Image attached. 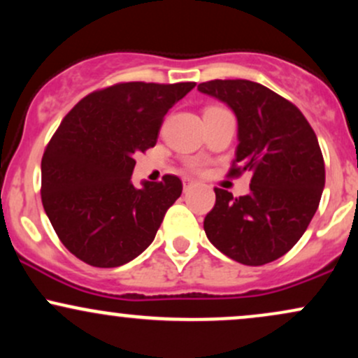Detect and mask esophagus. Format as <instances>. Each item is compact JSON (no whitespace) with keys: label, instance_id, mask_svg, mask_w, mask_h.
<instances>
[{"label":"esophagus","instance_id":"obj_1","mask_svg":"<svg viewBox=\"0 0 358 358\" xmlns=\"http://www.w3.org/2000/svg\"><path fill=\"white\" fill-rule=\"evenodd\" d=\"M193 187V180L192 178H183V190H190V188Z\"/></svg>","mask_w":358,"mask_h":358}]
</instances>
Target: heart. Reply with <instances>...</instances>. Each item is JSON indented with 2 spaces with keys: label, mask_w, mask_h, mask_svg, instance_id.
<instances>
[{
  "label": "heart",
  "mask_w": 358,
  "mask_h": 358,
  "mask_svg": "<svg viewBox=\"0 0 358 358\" xmlns=\"http://www.w3.org/2000/svg\"><path fill=\"white\" fill-rule=\"evenodd\" d=\"M188 168H190L192 171H199L200 168H202V165H200L199 162H190V163H188Z\"/></svg>",
  "instance_id": "1"
}]
</instances>
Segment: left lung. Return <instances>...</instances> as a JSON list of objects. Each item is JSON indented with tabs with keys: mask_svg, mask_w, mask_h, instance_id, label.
I'll return each mask as SVG.
<instances>
[{
	"mask_svg": "<svg viewBox=\"0 0 358 358\" xmlns=\"http://www.w3.org/2000/svg\"><path fill=\"white\" fill-rule=\"evenodd\" d=\"M199 90L229 106L237 117L229 175L250 171V193L215 188L203 220L208 241L245 266H262L293 248L313 219L324 187V162L313 127L293 102L244 79L208 80Z\"/></svg>",
	"mask_w": 358,
	"mask_h": 358,
	"instance_id": "obj_1",
	"label": "left lung"
}]
</instances>
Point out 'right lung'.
I'll return each mask as SVG.
<instances>
[{
    "label": "right lung",
    "mask_w": 358,
    "mask_h": 358,
    "mask_svg": "<svg viewBox=\"0 0 358 358\" xmlns=\"http://www.w3.org/2000/svg\"><path fill=\"white\" fill-rule=\"evenodd\" d=\"M195 82H121L85 96L55 131L42 158V203L53 231L96 268L133 261L155 239L182 195V180L131 183L138 153L153 148L163 117Z\"/></svg>",
    "instance_id": "1"
}]
</instances>
